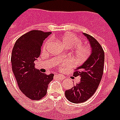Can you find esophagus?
I'll use <instances>...</instances> for the list:
<instances>
[{
	"label": "esophagus",
	"mask_w": 120,
	"mask_h": 120,
	"mask_svg": "<svg viewBox=\"0 0 120 120\" xmlns=\"http://www.w3.org/2000/svg\"><path fill=\"white\" fill-rule=\"evenodd\" d=\"M56 76L58 78H59V79H64V76H63V75H61V74H57Z\"/></svg>",
	"instance_id": "obj_1"
}]
</instances>
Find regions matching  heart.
Masks as SVG:
<instances>
[{"label": "heart", "mask_w": 120, "mask_h": 120, "mask_svg": "<svg viewBox=\"0 0 120 120\" xmlns=\"http://www.w3.org/2000/svg\"><path fill=\"white\" fill-rule=\"evenodd\" d=\"M52 39L50 38L46 41L44 45V48H46L52 41ZM62 41L64 43V45L68 47L72 48L73 50V54L75 57V58L79 61H83L87 58L91 53V50L89 46L86 45H83L81 42V39L80 38L75 35L72 33H67L63 35L62 37ZM72 64V61L70 59H64L63 60L61 64L59 65L60 68L70 66Z\"/></svg>", "instance_id": "b5f03b06"}]
</instances>
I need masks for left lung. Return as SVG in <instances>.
<instances>
[{"label": "left lung", "instance_id": "1", "mask_svg": "<svg viewBox=\"0 0 120 120\" xmlns=\"http://www.w3.org/2000/svg\"><path fill=\"white\" fill-rule=\"evenodd\" d=\"M83 34L90 42L92 53L83 65L74 72V76H80V82L65 91L67 99L74 103L85 102L94 95L101 80L104 68L105 54L102 46L92 36Z\"/></svg>", "mask_w": 120, "mask_h": 120}]
</instances>
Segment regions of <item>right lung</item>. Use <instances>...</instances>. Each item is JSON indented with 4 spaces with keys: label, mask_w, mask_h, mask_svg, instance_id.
I'll return each mask as SVG.
<instances>
[{
    "label": "right lung",
    "mask_w": 120,
    "mask_h": 120,
    "mask_svg": "<svg viewBox=\"0 0 120 120\" xmlns=\"http://www.w3.org/2000/svg\"><path fill=\"white\" fill-rule=\"evenodd\" d=\"M52 33L31 30L20 37L13 46L11 62L19 88L27 98L39 100L46 96L53 74H46L35 68L44 40Z\"/></svg>",
    "instance_id": "right-lung-1"
}]
</instances>
